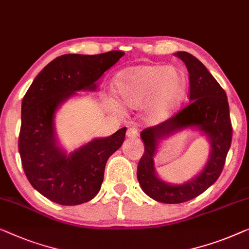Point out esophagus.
I'll return each instance as SVG.
<instances>
[{
  "instance_id": "esophagus-1",
  "label": "esophagus",
  "mask_w": 249,
  "mask_h": 249,
  "mask_svg": "<svg viewBox=\"0 0 249 249\" xmlns=\"http://www.w3.org/2000/svg\"><path fill=\"white\" fill-rule=\"evenodd\" d=\"M127 136L129 138H136L138 136V130L136 128H129L127 130Z\"/></svg>"
}]
</instances>
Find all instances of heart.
Masks as SVG:
<instances>
[{
	"label": "heart",
	"instance_id": "b5f03b06",
	"mask_svg": "<svg viewBox=\"0 0 249 249\" xmlns=\"http://www.w3.org/2000/svg\"><path fill=\"white\" fill-rule=\"evenodd\" d=\"M114 92L122 106L140 107L148 103L153 118L171 114L184 99L186 80L183 73L163 65H142L121 71L114 77Z\"/></svg>",
	"mask_w": 249,
	"mask_h": 249
}]
</instances>
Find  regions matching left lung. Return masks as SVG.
Instances as JSON below:
<instances>
[{
    "instance_id": "1",
    "label": "left lung",
    "mask_w": 249,
    "mask_h": 249,
    "mask_svg": "<svg viewBox=\"0 0 249 249\" xmlns=\"http://www.w3.org/2000/svg\"><path fill=\"white\" fill-rule=\"evenodd\" d=\"M176 57L183 60L189 71L190 103L160 124L143 129L140 133L145 153L140 158L137 178L147 196L158 202L174 204L190 201L203 193L220 176L231 145L232 125L225 89L209 73L204 65L189 53L179 52ZM187 126H197L208 136L212 154L204 171L182 186L167 185L157 178L153 156L159 140Z\"/></svg>"
}]
</instances>
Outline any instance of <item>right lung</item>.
I'll return each instance as SVG.
<instances>
[{
  "mask_svg": "<svg viewBox=\"0 0 249 249\" xmlns=\"http://www.w3.org/2000/svg\"><path fill=\"white\" fill-rule=\"evenodd\" d=\"M124 55L112 50L57 57L38 74L23 96L21 163L30 184L53 202L76 205L92 200L102 185L107 160L124 142L125 127L66 155L56 145L53 129L57 107L77 91L95 89L96 81Z\"/></svg>",
  "mask_w": 249,
  "mask_h": 249,
  "instance_id": "add662e5",
  "label": "right lung"
}]
</instances>
